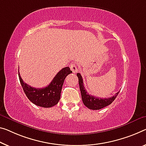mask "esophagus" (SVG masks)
I'll list each match as a JSON object with an SVG mask.
<instances>
[{"label":"esophagus","mask_w":146,"mask_h":146,"mask_svg":"<svg viewBox=\"0 0 146 146\" xmlns=\"http://www.w3.org/2000/svg\"><path fill=\"white\" fill-rule=\"evenodd\" d=\"M70 68L71 69V70L72 71L73 73H76L78 72V67H77V64H76L75 62L74 63H72L70 66Z\"/></svg>","instance_id":"1"}]
</instances>
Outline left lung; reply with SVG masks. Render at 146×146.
<instances>
[{"instance_id": "left-lung-1", "label": "left lung", "mask_w": 146, "mask_h": 146, "mask_svg": "<svg viewBox=\"0 0 146 146\" xmlns=\"http://www.w3.org/2000/svg\"><path fill=\"white\" fill-rule=\"evenodd\" d=\"M77 76L78 78V80H79L80 89L81 95H82V101L84 102L85 106L88 108L89 109L96 110H100L103 108L108 106L115 99V98L117 97L119 93V91L115 93V95L108 98H99L98 97H95V96L90 95L88 94V93H87L86 88L84 87L82 76L80 73H78Z\"/></svg>"}]
</instances>
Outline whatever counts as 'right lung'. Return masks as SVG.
<instances>
[{
    "mask_svg": "<svg viewBox=\"0 0 146 146\" xmlns=\"http://www.w3.org/2000/svg\"><path fill=\"white\" fill-rule=\"evenodd\" d=\"M72 71L69 67L61 69L53 78L51 82L44 88H34L25 84L21 79L19 72L20 83L26 96L33 104L43 108L55 106L59 101L62 87L65 78Z\"/></svg>",
    "mask_w": 146,
    "mask_h": 146,
    "instance_id": "add662e5",
    "label": "right lung"
}]
</instances>
